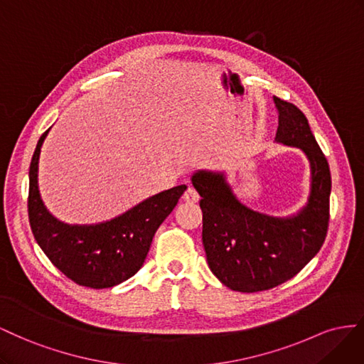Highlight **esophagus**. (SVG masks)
Masks as SVG:
<instances>
[{
  "mask_svg": "<svg viewBox=\"0 0 364 364\" xmlns=\"http://www.w3.org/2000/svg\"><path fill=\"white\" fill-rule=\"evenodd\" d=\"M183 200L186 201V203H196L200 200V195H198V192H196L192 186H189L188 189H186V192L183 193Z\"/></svg>",
  "mask_w": 364,
  "mask_h": 364,
  "instance_id": "esophagus-1",
  "label": "esophagus"
}]
</instances>
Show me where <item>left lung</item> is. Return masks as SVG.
<instances>
[{
	"label": "left lung",
	"instance_id": "obj_1",
	"mask_svg": "<svg viewBox=\"0 0 364 364\" xmlns=\"http://www.w3.org/2000/svg\"><path fill=\"white\" fill-rule=\"evenodd\" d=\"M279 111L276 141L302 149L311 168L308 203L299 213L276 218L248 209L236 198L223 172L198 171L203 245L212 273L235 291L256 293L294 277L313 259L328 232L331 172L305 114L273 97Z\"/></svg>",
	"mask_w": 364,
	"mask_h": 364
}]
</instances>
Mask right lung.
Returning <instances> with one entry per match:
<instances>
[{
	"mask_svg": "<svg viewBox=\"0 0 364 364\" xmlns=\"http://www.w3.org/2000/svg\"><path fill=\"white\" fill-rule=\"evenodd\" d=\"M41 136L30 163L28 220L38 245L58 269L77 285L102 289L119 285L141 268L152 237L169 216L186 184L160 192L132 209L99 224H67L51 215L38 186Z\"/></svg>",
	"mask_w": 364,
	"mask_h": 364,
	"instance_id": "right-lung-1",
	"label": "right lung"
}]
</instances>
